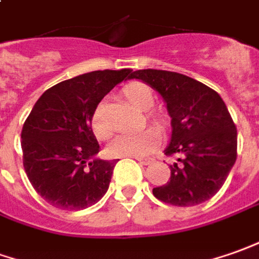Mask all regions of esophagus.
Returning a JSON list of instances; mask_svg holds the SVG:
<instances>
[{
	"instance_id": "esophagus-1",
	"label": "esophagus",
	"mask_w": 259,
	"mask_h": 259,
	"mask_svg": "<svg viewBox=\"0 0 259 259\" xmlns=\"http://www.w3.org/2000/svg\"><path fill=\"white\" fill-rule=\"evenodd\" d=\"M137 160L140 162L141 165H149V163L152 162V159H149V158H148V159H144V158H137Z\"/></svg>"
}]
</instances>
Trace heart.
Listing matches in <instances>:
<instances>
[{
    "mask_svg": "<svg viewBox=\"0 0 259 259\" xmlns=\"http://www.w3.org/2000/svg\"><path fill=\"white\" fill-rule=\"evenodd\" d=\"M122 96L134 107L140 110H149L155 103V94L152 89L141 81H133L122 89ZM148 118L155 125L165 128L167 125V114L163 110L148 111ZM90 126L97 140H107L111 135V126L104 115L103 104L94 108L90 118ZM160 144V133L155 128H148L145 131L135 134H121L115 137L108 145V153L117 158H144L152 153Z\"/></svg>",
    "mask_w": 259,
    "mask_h": 259,
    "instance_id": "1",
    "label": "heart"
}]
</instances>
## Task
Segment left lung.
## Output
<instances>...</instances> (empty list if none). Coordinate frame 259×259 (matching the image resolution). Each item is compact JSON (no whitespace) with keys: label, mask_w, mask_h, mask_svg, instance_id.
Here are the masks:
<instances>
[{"label":"left lung","mask_w":259,"mask_h":259,"mask_svg":"<svg viewBox=\"0 0 259 259\" xmlns=\"http://www.w3.org/2000/svg\"><path fill=\"white\" fill-rule=\"evenodd\" d=\"M162 96L172 137L165 155H181L170 165L166 185L152 193L163 203L196 206L214 196L237 159V128L219 93L185 74L145 69L131 73Z\"/></svg>","instance_id":"1"}]
</instances>
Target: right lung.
I'll list each match as a JSON object with an SVG mask.
<instances>
[{"mask_svg":"<svg viewBox=\"0 0 259 259\" xmlns=\"http://www.w3.org/2000/svg\"><path fill=\"white\" fill-rule=\"evenodd\" d=\"M131 69L96 70L65 80L39 97L22 126L26 176L37 194L62 210L96 204L110 186L117 160L96 158L94 108Z\"/></svg>","mask_w":259,"mask_h":259,"instance_id":"obj_1","label":"right lung"}]
</instances>
